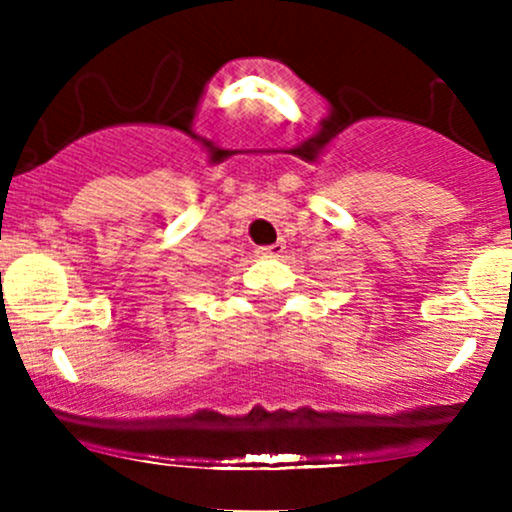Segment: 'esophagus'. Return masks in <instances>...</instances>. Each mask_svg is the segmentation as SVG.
<instances>
[{
  "label": "esophagus",
  "instance_id": "1",
  "mask_svg": "<svg viewBox=\"0 0 512 512\" xmlns=\"http://www.w3.org/2000/svg\"><path fill=\"white\" fill-rule=\"evenodd\" d=\"M284 252V243L264 245V248H257V257H264V260H272V257H279Z\"/></svg>",
  "mask_w": 512,
  "mask_h": 512
}]
</instances>
